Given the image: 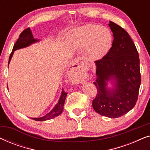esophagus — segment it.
<instances>
[{"mask_svg": "<svg viewBox=\"0 0 150 150\" xmlns=\"http://www.w3.org/2000/svg\"><path fill=\"white\" fill-rule=\"evenodd\" d=\"M80 62H81V59L79 58L75 59L72 65H71V67L69 68V74L73 80H77L80 76V73L79 72V70H78Z\"/></svg>", "mask_w": 150, "mask_h": 150, "instance_id": "esophagus-1", "label": "esophagus"}]
</instances>
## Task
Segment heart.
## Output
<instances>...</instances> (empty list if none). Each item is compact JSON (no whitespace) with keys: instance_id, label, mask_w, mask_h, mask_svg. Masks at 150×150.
Instances as JSON below:
<instances>
[{"instance_id":"b5f03b06","label":"heart","mask_w":150,"mask_h":150,"mask_svg":"<svg viewBox=\"0 0 150 150\" xmlns=\"http://www.w3.org/2000/svg\"><path fill=\"white\" fill-rule=\"evenodd\" d=\"M112 43V35L107 28L87 24L77 28L73 33V46L77 49L87 48L93 60L101 59L108 52Z\"/></svg>"}]
</instances>
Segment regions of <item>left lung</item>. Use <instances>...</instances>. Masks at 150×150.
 <instances>
[{"instance_id": "obj_1", "label": "left lung", "mask_w": 150, "mask_h": 150, "mask_svg": "<svg viewBox=\"0 0 150 150\" xmlns=\"http://www.w3.org/2000/svg\"><path fill=\"white\" fill-rule=\"evenodd\" d=\"M113 41L105 56L95 61L96 80L93 84L98 93L92 106L102 116L117 118L132 110L138 100L141 85L139 57L129 34L114 22L108 24ZM111 81L114 88L107 83Z\"/></svg>"}]
</instances>
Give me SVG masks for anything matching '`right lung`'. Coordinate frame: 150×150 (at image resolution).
Masks as SVG:
<instances>
[{"label":"right lung","instance_id":"right-lung-1","mask_svg":"<svg viewBox=\"0 0 150 150\" xmlns=\"http://www.w3.org/2000/svg\"><path fill=\"white\" fill-rule=\"evenodd\" d=\"M38 41H39L38 40H35V39H34L30 28H26V29H24L23 31L21 33V34L20 35L19 38L18 39V40L16 41V44H14L13 50H12V52L11 54H10V56H9V63L10 62V61H11L12 56H13L14 51L18 50V49L25 48V47L28 46L29 45L33 44V43L37 42H38ZM9 63H8V65H9ZM67 94V93L63 91V89L62 93H61V97L59 98L58 103L55 105L54 107L53 108L48 114H46V115H44V117H42L31 118L32 120L42 122V121L51 120V119H53L56 117L57 116H59V115L61 114V112H62L63 110V106H64L65 100V98H66Z\"/></svg>","mask_w":150,"mask_h":150}]
</instances>
